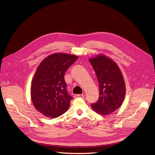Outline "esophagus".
<instances>
[{"label": "esophagus", "instance_id": "obj_1", "mask_svg": "<svg viewBox=\"0 0 155 155\" xmlns=\"http://www.w3.org/2000/svg\"><path fill=\"white\" fill-rule=\"evenodd\" d=\"M74 97L75 98H78V97H80V98H83L84 97V95L83 94H75L74 96Z\"/></svg>", "mask_w": 155, "mask_h": 155}]
</instances>
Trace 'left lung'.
<instances>
[{"label":"left lung","mask_w":155,"mask_h":155,"mask_svg":"<svg viewBox=\"0 0 155 155\" xmlns=\"http://www.w3.org/2000/svg\"><path fill=\"white\" fill-rule=\"evenodd\" d=\"M94 70L100 86L98 100L91 107L97 113H112L122 104L125 94L123 75L118 65L110 58L99 55L89 59Z\"/></svg>","instance_id":"8db88e82"}]
</instances>
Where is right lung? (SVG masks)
<instances>
[{"label": "right lung", "mask_w": 155, "mask_h": 155, "mask_svg": "<svg viewBox=\"0 0 155 155\" xmlns=\"http://www.w3.org/2000/svg\"><path fill=\"white\" fill-rule=\"evenodd\" d=\"M78 56L58 53L46 58L32 79L31 97L35 109L51 118H58L68 109L72 97L68 94L64 76Z\"/></svg>", "instance_id": "right-lung-1"}]
</instances>
